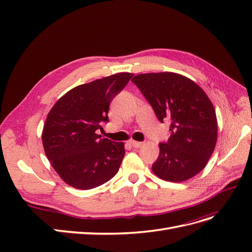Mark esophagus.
I'll return each mask as SVG.
<instances>
[{"instance_id":"esophagus-1","label":"esophagus","mask_w":252,"mask_h":252,"mask_svg":"<svg viewBox=\"0 0 252 252\" xmlns=\"http://www.w3.org/2000/svg\"><path fill=\"white\" fill-rule=\"evenodd\" d=\"M130 144H131V146H132L133 148H140V147H142V146H143V143H142V142L130 141Z\"/></svg>"}]
</instances>
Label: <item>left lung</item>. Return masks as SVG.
<instances>
[{"mask_svg": "<svg viewBox=\"0 0 252 252\" xmlns=\"http://www.w3.org/2000/svg\"><path fill=\"white\" fill-rule=\"evenodd\" d=\"M131 81L158 121L170 120V136L158 144L152 171L168 182H184L201 172L218 139L216 110L207 94L193 81L174 72L143 73Z\"/></svg>", "mask_w": 252, "mask_h": 252, "instance_id": "8db88e82", "label": "left lung"}]
</instances>
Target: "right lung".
<instances>
[{
  "label": "right lung",
  "mask_w": 252,
  "mask_h": 252,
  "mask_svg": "<svg viewBox=\"0 0 252 252\" xmlns=\"http://www.w3.org/2000/svg\"><path fill=\"white\" fill-rule=\"evenodd\" d=\"M133 77L121 72L74 87L49 111L42 142L52 167L65 183L91 189L111 180L125 156L124 143L96 134L109 122L111 101Z\"/></svg>",
  "instance_id": "add662e5"
}]
</instances>
